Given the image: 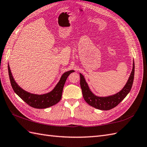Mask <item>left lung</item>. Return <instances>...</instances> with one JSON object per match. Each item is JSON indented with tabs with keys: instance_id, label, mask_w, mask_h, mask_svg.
Instances as JSON below:
<instances>
[{
	"instance_id": "obj_1",
	"label": "left lung",
	"mask_w": 147,
	"mask_h": 147,
	"mask_svg": "<svg viewBox=\"0 0 147 147\" xmlns=\"http://www.w3.org/2000/svg\"><path fill=\"white\" fill-rule=\"evenodd\" d=\"M134 72L135 65L134 62L132 71H131L129 80L123 88L115 94L107 97H98L90 91L84 76L80 73V86L82 89V96H83L85 101L91 106L100 110L107 111L112 109V108L117 106L129 93L133 84Z\"/></svg>"
}]
</instances>
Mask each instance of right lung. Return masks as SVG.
I'll use <instances>...</instances> for the list:
<instances>
[{
  "label": "right lung",
  "mask_w": 147,
  "mask_h": 147,
  "mask_svg": "<svg viewBox=\"0 0 147 147\" xmlns=\"http://www.w3.org/2000/svg\"><path fill=\"white\" fill-rule=\"evenodd\" d=\"M8 70L11 86H12L14 92L30 106L36 109L48 108L57 104L61 99L63 87L67 78L71 73L74 71L73 70H71L65 73L62 75L58 83L56 84L55 88L51 92L45 94L38 95L28 92L22 89L15 81L12 73H11L9 65H8Z\"/></svg>",
  "instance_id": "obj_1"
}]
</instances>
